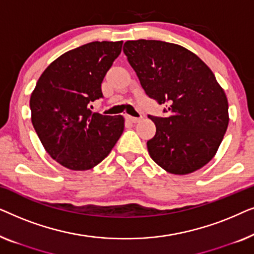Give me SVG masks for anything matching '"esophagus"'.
Segmentation results:
<instances>
[{"label":"esophagus","mask_w":254,"mask_h":254,"mask_svg":"<svg viewBox=\"0 0 254 254\" xmlns=\"http://www.w3.org/2000/svg\"><path fill=\"white\" fill-rule=\"evenodd\" d=\"M126 118H127L128 121H130V123H134V124L141 120L140 118H135V117H131V116H126Z\"/></svg>","instance_id":"34e87169"}]
</instances>
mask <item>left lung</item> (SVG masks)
Listing matches in <instances>:
<instances>
[{"label":"left lung","instance_id":"obj_1","mask_svg":"<svg viewBox=\"0 0 254 254\" xmlns=\"http://www.w3.org/2000/svg\"><path fill=\"white\" fill-rule=\"evenodd\" d=\"M142 88L169 117L148 116L156 125L147 142L156 164L172 175H189L216 154L229 124L228 99L210 68L192 52L161 40L124 45Z\"/></svg>","mask_w":254,"mask_h":254}]
</instances>
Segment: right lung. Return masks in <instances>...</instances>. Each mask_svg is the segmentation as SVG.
Here are the masks:
<instances>
[{
	"label": "right lung",
	"instance_id": "1",
	"mask_svg": "<svg viewBox=\"0 0 254 254\" xmlns=\"http://www.w3.org/2000/svg\"><path fill=\"white\" fill-rule=\"evenodd\" d=\"M123 41H93L52 62L31 93V120L45 150L64 168L84 171L99 164L124 131L121 116L92 112L102 82Z\"/></svg>",
	"mask_w": 254,
	"mask_h": 254
}]
</instances>
